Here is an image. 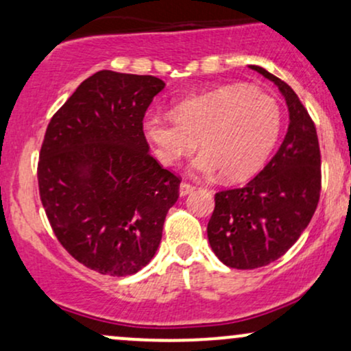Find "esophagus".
Wrapping results in <instances>:
<instances>
[{
  "label": "esophagus",
  "instance_id": "esophagus-1",
  "mask_svg": "<svg viewBox=\"0 0 351 351\" xmlns=\"http://www.w3.org/2000/svg\"><path fill=\"white\" fill-rule=\"evenodd\" d=\"M193 189H195V186H193V184H189V183H186V181H183V183L180 184V195L181 196H186V195H189V193L193 191Z\"/></svg>",
  "mask_w": 351,
  "mask_h": 351
}]
</instances>
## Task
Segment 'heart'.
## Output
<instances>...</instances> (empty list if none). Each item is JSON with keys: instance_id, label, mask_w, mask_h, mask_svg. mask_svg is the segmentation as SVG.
Segmentation results:
<instances>
[{"instance_id": "1", "label": "heart", "mask_w": 351, "mask_h": 351, "mask_svg": "<svg viewBox=\"0 0 351 351\" xmlns=\"http://www.w3.org/2000/svg\"><path fill=\"white\" fill-rule=\"evenodd\" d=\"M145 134L163 165L171 167L196 148L195 170L244 181L263 168L279 140V102L247 86H229L180 100L171 115L152 114Z\"/></svg>"}]
</instances>
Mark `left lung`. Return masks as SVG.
<instances>
[{"mask_svg": "<svg viewBox=\"0 0 351 351\" xmlns=\"http://www.w3.org/2000/svg\"><path fill=\"white\" fill-rule=\"evenodd\" d=\"M289 107V130L259 175L241 188L215 195L208 239L228 267L257 269L274 263L295 244L315 213L322 189V160L312 117L284 80L259 66Z\"/></svg>", "mask_w": 351, "mask_h": 351, "instance_id": "obj_1", "label": "left lung"}]
</instances>
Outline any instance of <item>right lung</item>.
<instances>
[{"instance_id": "add662e5", "label": "right lung", "mask_w": 351, "mask_h": 351, "mask_svg": "<svg viewBox=\"0 0 351 351\" xmlns=\"http://www.w3.org/2000/svg\"><path fill=\"white\" fill-rule=\"evenodd\" d=\"M165 87L153 75L99 71L52 115L39 196L62 247L92 271L125 277L152 261L181 178L148 152L143 117Z\"/></svg>"}]
</instances>
